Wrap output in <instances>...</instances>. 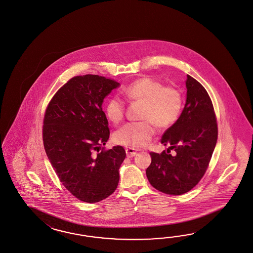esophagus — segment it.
I'll return each mask as SVG.
<instances>
[{
	"mask_svg": "<svg viewBox=\"0 0 253 253\" xmlns=\"http://www.w3.org/2000/svg\"><path fill=\"white\" fill-rule=\"evenodd\" d=\"M126 156L128 158H131V157H133V156H135L137 154V151L132 149V148H126Z\"/></svg>",
	"mask_w": 253,
	"mask_h": 253,
	"instance_id": "1",
	"label": "esophagus"
}]
</instances>
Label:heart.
Instances as JSON below:
<instances>
[{
  "label": "heart",
  "instance_id": "obj_1",
  "mask_svg": "<svg viewBox=\"0 0 253 253\" xmlns=\"http://www.w3.org/2000/svg\"><path fill=\"white\" fill-rule=\"evenodd\" d=\"M127 100L142 103L139 118L143 121L125 125L115 133L117 144L131 148H142L149 143L155 133V126L166 129L175 123L183 108V96L173 86H164L159 80L143 77L133 81L124 89ZM125 101L119 97L109 99L105 114L109 120L117 124L123 120Z\"/></svg>",
  "mask_w": 253,
  "mask_h": 253
}]
</instances>
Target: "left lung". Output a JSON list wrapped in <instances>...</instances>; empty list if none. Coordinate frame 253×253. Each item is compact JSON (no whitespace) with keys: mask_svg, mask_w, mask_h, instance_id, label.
<instances>
[{"mask_svg":"<svg viewBox=\"0 0 253 253\" xmlns=\"http://www.w3.org/2000/svg\"><path fill=\"white\" fill-rule=\"evenodd\" d=\"M187 101L178 120L166 130L161 142L173 149L151 152L146 170L152 187L169 195H182L195 187L206 172L216 145V116L209 94L187 76Z\"/></svg>","mask_w":253,"mask_h":253,"instance_id":"left-lung-1","label":"left lung"}]
</instances>
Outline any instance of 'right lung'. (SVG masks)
<instances>
[{"instance_id":"add662e5","label":"right lung","mask_w":253,"mask_h":253,"mask_svg":"<svg viewBox=\"0 0 253 253\" xmlns=\"http://www.w3.org/2000/svg\"><path fill=\"white\" fill-rule=\"evenodd\" d=\"M98 75L74 77L59 88L44 115V149L65 188L81 202H100L115 192L126 158L122 146L105 150L110 136L104 98L119 87Z\"/></svg>"}]
</instances>
